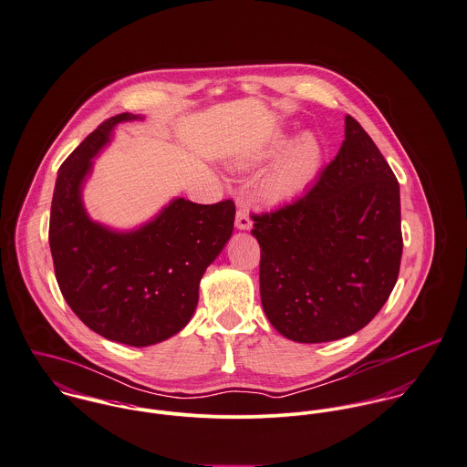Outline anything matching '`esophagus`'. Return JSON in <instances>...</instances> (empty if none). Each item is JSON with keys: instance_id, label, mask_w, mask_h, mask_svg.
Listing matches in <instances>:
<instances>
[{"instance_id": "1", "label": "esophagus", "mask_w": 467, "mask_h": 467, "mask_svg": "<svg viewBox=\"0 0 467 467\" xmlns=\"http://www.w3.org/2000/svg\"><path fill=\"white\" fill-rule=\"evenodd\" d=\"M236 227L238 229H251L253 227V220H251V216H249V211L247 208L244 206V204H238V209H236Z\"/></svg>"}]
</instances>
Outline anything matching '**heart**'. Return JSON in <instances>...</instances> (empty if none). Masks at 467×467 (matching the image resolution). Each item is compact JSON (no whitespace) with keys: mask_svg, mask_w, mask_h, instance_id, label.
I'll list each match as a JSON object with an SVG mask.
<instances>
[{"mask_svg":"<svg viewBox=\"0 0 467 467\" xmlns=\"http://www.w3.org/2000/svg\"><path fill=\"white\" fill-rule=\"evenodd\" d=\"M288 143L285 134H275L253 156L261 161L275 156ZM322 159V147L313 134H303L288 145V149L275 159V162L259 179V197L266 202H281L301 193L315 177Z\"/></svg>","mask_w":467,"mask_h":467,"instance_id":"1","label":"heart"}]
</instances>
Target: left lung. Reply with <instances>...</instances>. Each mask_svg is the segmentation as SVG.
Here are the masks:
<instances>
[{
  "mask_svg": "<svg viewBox=\"0 0 467 467\" xmlns=\"http://www.w3.org/2000/svg\"><path fill=\"white\" fill-rule=\"evenodd\" d=\"M253 220L261 305L283 337L338 340L387 303L403 253L400 184L353 116H346V140L315 186L275 211L253 213Z\"/></svg>",
  "mask_w": 467,
  "mask_h": 467,
  "instance_id": "1",
  "label": "left lung"
}]
</instances>
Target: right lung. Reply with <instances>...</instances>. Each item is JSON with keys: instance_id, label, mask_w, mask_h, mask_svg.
I'll return each instance as SVG.
<instances>
[{"instance_id": "obj_1", "label": "right lung", "mask_w": 467, "mask_h": 467, "mask_svg": "<svg viewBox=\"0 0 467 467\" xmlns=\"http://www.w3.org/2000/svg\"><path fill=\"white\" fill-rule=\"evenodd\" d=\"M99 125L62 162L53 192L50 249L58 288L75 315L109 340L145 348L179 333L199 301L209 263L233 234L234 202L173 201L154 222L119 234L91 222L80 186L116 123Z\"/></svg>"}]
</instances>
